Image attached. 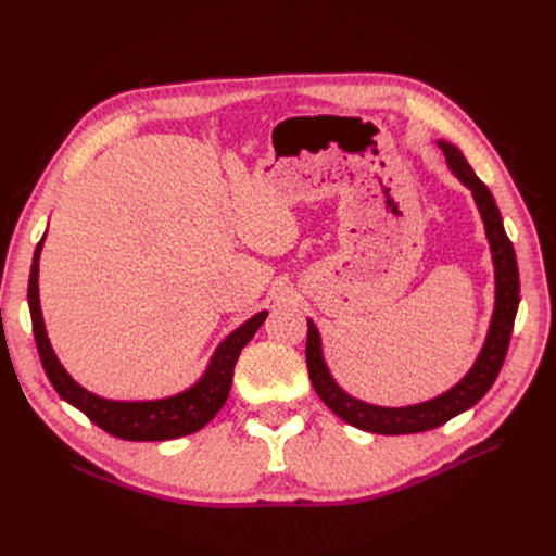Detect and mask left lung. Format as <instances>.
Here are the masks:
<instances>
[{
	"label": "left lung",
	"mask_w": 556,
	"mask_h": 556,
	"mask_svg": "<svg viewBox=\"0 0 556 556\" xmlns=\"http://www.w3.org/2000/svg\"><path fill=\"white\" fill-rule=\"evenodd\" d=\"M439 146L443 148L452 172L468 185L470 192H473L476 204L484 220V231L492 245V257L496 268V308L492 317L490 336H486L480 357L476 366L468 371V376L459 384H454L450 392L408 408H380V406H371V403L348 396L329 376L323 359V350H319V333L308 319L306 364H308V376L317 396L323 399L336 415L345 419L348 425L371 431V433H384V435L419 433V431H429L445 425L447 419L457 417L470 406H476V403L490 392V387L498 378L503 359L508 355L515 315L519 306V271H517L515 248L508 239L506 229H503L501 213L490 188H486V185L476 176V172L470 169V164L457 148L445 141H439Z\"/></svg>",
	"instance_id": "obj_1"
}]
</instances>
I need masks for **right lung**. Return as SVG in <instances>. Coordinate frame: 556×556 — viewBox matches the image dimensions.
I'll use <instances>...</instances> for the list:
<instances>
[{
	"mask_svg": "<svg viewBox=\"0 0 556 556\" xmlns=\"http://www.w3.org/2000/svg\"><path fill=\"white\" fill-rule=\"evenodd\" d=\"M46 237V233H43ZM43 239L35 250V262H31L29 285H27V301H29V315H31V331H35V341L39 350V359L43 371L55 387V392L72 403L74 408L86 413L90 422L99 429L115 435L123 441H172L180 439L206 427L215 413L225 406V401L231 390L233 380V366L241 355V350L248 341L255 336L266 319V311L250 317L237 331H231L225 343L215 350V355L208 364V371L204 374L194 387L188 392L160 399V401H106L102 396H94L88 390H83L74 378L64 371L58 362L53 348L48 343L41 306H39V255H41Z\"/></svg>",
	"mask_w": 556,
	"mask_h": 556,
	"instance_id": "add662e5",
	"label": "right lung"
}]
</instances>
